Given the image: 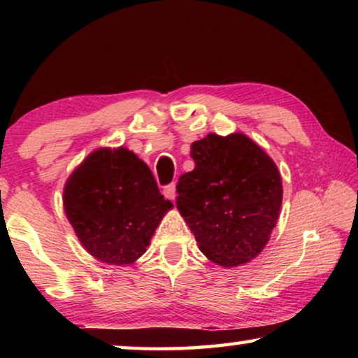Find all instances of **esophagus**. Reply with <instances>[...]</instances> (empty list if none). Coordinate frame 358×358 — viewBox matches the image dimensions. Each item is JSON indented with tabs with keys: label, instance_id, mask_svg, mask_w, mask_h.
<instances>
[{
	"label": "esophagus",
	"instance_id": "1",
	"mask_svg": "<svg viewBox=\"0 0 358 358\" xmlns=\"http://www.w3.org/2000/svg\"><path fill=\"white\" fill-rule=\"evenodd\" d=\"M164 196H166L167 199H171V201H173V199L177 197V185H175V183L167 185V186L164 187Z\"/></svg>",
	"mask_w": 358,
	"mask_h": 358
}]
</instances>
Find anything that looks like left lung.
Returning a JSON list of instances; mask_svg holds the SVG:
<instances>
[{
  "instance_id": "obj_1",
  "label": "left lung",
  "mask_w": 358,
  "mask_h": 358,
  "mask_svg": "<svg viewBox=\"0 0 358 358\" xmlns=\"http://www.w3.org/2000/svg\"><path fill=\"white\" fill-rule=\"evenodd\" d=\"M196 162L177 185V207L211 262L246 264L264 250L282 202L271 157L243 134H208L191 145Z\"/></svg>"
}]
</instances>
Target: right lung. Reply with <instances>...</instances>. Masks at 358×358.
<instances>
[{
  "label": "right lung",
  "mask_w": 358,
  "mask_h": 358,
  "mask_svg": "<svg viewBox=\"0 0 358 358\" xmlns=\"http://www.w3.org/2000/svg\"><path fill=\"white\" fill-rule=\"evenodd\" d=\"M172 207L148 166L123 147L93 151L64 186V211L80 243L112 265L141 257Z\"/></svg>",
  "instance_id": "add662e5"
}]
</instances>
